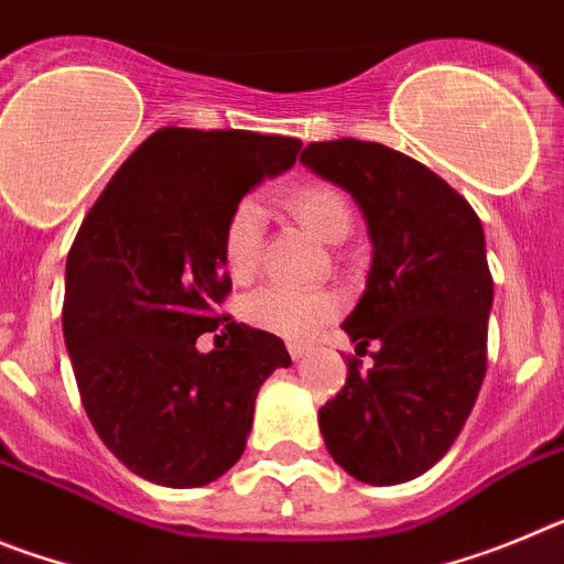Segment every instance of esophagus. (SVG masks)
Segmentation results:
<instances>
[{
    "label": "esophagus",
    "mask_w": 564,
    "mask_h": 564,
    "mask_svg": "<svg viewBox=\"0 0 564 564\" xmlns=\"http://www.w3.org/2000/svg\"><path fill=\"white\" fill-rule=\"evenodd\" d=\"M288 352H291L293 361H299V358H302L307 352V347L302 341H288Z\"/></svg>",
    "instance_id": "34e87169"
}]
</instances>
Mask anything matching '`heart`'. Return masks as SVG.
Instances as JSON below:
<instances>
[{"label":"heart","instance_id":"heart-1","mask_svg":"<svg viewBox=\"0 0 564 564\" xmlns=\"http://www.w3.org/2000/svg\"><path fill=\"white\" fill-rule=\"evenodd\" d=\"M285 208L318 239L330 246L341 242L352 228L350 203L338 188L327 183H305L285 194ZM262 234H265V212L257 200L246 197L228 212L223 223L220 251L226 271L237 282L253 276L262 253ZM248 325L282 338H307L318 327L330 322L336 313V299L318 291H291V288H259L242 305Z\"/></svg>","mask_w":564,"mask_h":564}]
</instances>
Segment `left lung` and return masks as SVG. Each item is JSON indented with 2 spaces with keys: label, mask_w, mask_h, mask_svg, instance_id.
I'll use <instances>...</instances> for the list:
<instances>
[{
  "label": "left lung",
  "mask_w": 564,
  "mask_h": 564,
  "mask_svg": "<svg viewBox=\"0 0 564 564\" xmlns=\"http://www.w3.org/2000/svg\"><path fill=\"white\" fill-rule=\"evenodd\" d=\"M299 161L361 208L372 265L344 333L372 367L318 410L333 460L370 486L421 477L460 435L486 378L495 282L480 217L432 169L383 143L338 138Z\"/></svg>",
  "instance_id": "1"
}]
</instances>
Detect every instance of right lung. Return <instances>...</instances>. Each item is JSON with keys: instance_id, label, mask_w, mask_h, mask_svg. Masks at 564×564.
Wrapping results in <instances>:
<instances>
[{"instance_id": "1", "label": "right lung", "mask_w": 564, "mask_h": 564, "mask_svg": "<svg viewBox=\"0 0 564 564\" xmlns=\"http://www.w3.org/2000/svg\"><path fill=\"white\" fill-rule=\"evenodd\" d=\"M302 141L242 129H158L89 208L67 253L64 344L89 423L129 471L197 488L246 449L257 392L288 367L285 341L237 325L220 237L257 183ZM224 325L229 344L196 350Z\"/></svg>"}]
</instances>
